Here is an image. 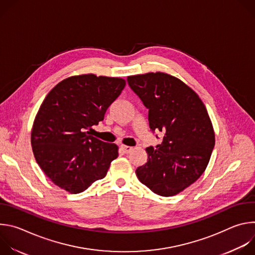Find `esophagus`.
Listing matches in <instances>:
<instances>
[{
  "label": "esophagus",
  "instance_id": "esophagus-1",
  "mask_svg": "<svg viewBox=\"0 0 255 255\" xmlns=\"http://www.w3.org/2000/svg\"><path fill=\"white\" fill-rule=\"evenodd\" d=\"M120 149H121L124 153H129V152H131V151L133 150V147L127 146V145L122 144V145H120Z\"/></svg>",
  "mask_w": 255,
  "mask_h": 255
}]
</instances>
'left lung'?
<instances>
[{
  "label": "left lung",
  "mask_w": 255,
  "mask_h": 255,
  "mask_svg": "<svg viewBox=\"0 0 255 255\" xmlns=\"http://www.w3.org/2000/svg\"><path fill=\"white\" fill-rule=\"evenodd\" d=\"M127 82L148 109L151 131L164 133L156 149L146 148L148 161L136 175L159 196L176 195L203 174L214 149L207 109L191 88L163 72L128 77Z\"/></svg>",
  "instance_id": "1"
}]
</instances>
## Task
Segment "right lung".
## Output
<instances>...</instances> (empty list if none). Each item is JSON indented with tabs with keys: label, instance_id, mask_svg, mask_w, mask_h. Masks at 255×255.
<instances>
[{
	"label": "right lung",
	"instance_id": "add662e5",
	"mask_svg": "<svg viewBox=\"0 0 255 255\" xmlns=\"http://www.w3.org/2000/svg\"><path fill=\"white\" fill-rule=\"evenodd\" d=\"M125 85L119 78L83 75L63 80L45 97L31 144L36 161L53 184L79 194L106 176L118 146L86 130L104 120Z\"/></svg>",
	"mask_w": 255,
	"mask_h": 255
}]
</instances>
